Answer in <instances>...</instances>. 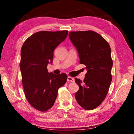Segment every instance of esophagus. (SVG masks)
<instances>
[{"instance_id":"esophagus-1","label":"esophagus","mask_w":134,"mask_h":134,"mask_svg":"<svg viewBox=\"0 0 134 134\" xmlns=\"http://www.w3.org/2000/svg\"><path fill=\"white\" fill-rule=\"evenodd\" d=\"M67 81H70V82L73 83V82H74V79L71 77L68 76V77H67Z\"/></svg>"}]
</instances>
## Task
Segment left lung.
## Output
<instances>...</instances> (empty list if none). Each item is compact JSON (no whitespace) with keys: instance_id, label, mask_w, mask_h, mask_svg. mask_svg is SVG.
Instances as JSON below:
<instances>
[{"instance_id":"obj_1","label":"left lung","mask_w":134,"mask_h":134,"mask_svg":"<svg viewBox=\"0 0 134 134\" xmlns=\"http://www.w3.org/2000/svg\"><path fill=\"white\" fill-rule=\"evenodd\" d=\"M69 38L78 51L80 64L87 70L82 82L75 78L79 89L75 97L86 110L96 108L103 102L112 81L113 62L108 42L92 31L70 32Z\"/></svg>"}]
</instances>
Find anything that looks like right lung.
<instances>
[{
	"instance_id": "1",
	"label": "right lung",
	"mask_w": 134,
	"mask_h": 134,
	"mask_svg": "<svg viewBox=\"0 0 134 134\" xmlns=\"http://www.w3.org/2000/svg\"><path fill=\"white\" fill-rule=\"evenodd\" d=\"M67 35V31H40L29 37L21 48L19 66L25 95L30 105L41 112L54 105L58 89L66 83V74L49 73L47 65L52 64L54 49Z\"/></svg>"
}]
</instances>
